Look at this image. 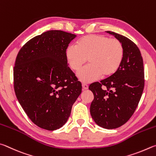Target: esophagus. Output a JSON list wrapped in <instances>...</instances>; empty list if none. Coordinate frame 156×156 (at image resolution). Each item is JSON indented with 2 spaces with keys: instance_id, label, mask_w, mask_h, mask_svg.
<instances>
[{
  "instance_id": "34e87169",
  "label": "esophagus",
  "mask_w": 156,
  "mask_h": 156,
  "mask_svg": "<svg viewBox=\"0 0 156 156\" xmlns=\"http://www.w3.org/2000/svg\"><path fill=\"white\" fill-rule=\"evenodd\" d=\"M88 89V86L87 84H82V90H86Z\"/></svg>"
}]
</instances>
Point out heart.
Masks as SVG:
<instances>
[{
	"mask_svg": "<svg viewBox=\"0 0 156 156\" xmlns=\"http://www.w3.org/2000/svg\"><path fill=\"white\" fill-rule=\"evenodd\" d=\"M124 55L122 43L116 39L101 35H86L70 45L66 56L70 68L77 71L88 59V66L77 73V77L83 83H91L101 76L113 75L121 64Z\"/></svg>",
	"mask_w": 156,
	"mask_h": 156,
	"instance_id": "b5f03b06",
	"label": "heart"
}]
</instances>
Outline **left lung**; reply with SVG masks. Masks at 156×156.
<instances>
[{"instance_id": "obj_1", "label": "left lung", "mask_w": 156, "mask_h": 156, "mask_svg": "<svg viewBox=\"0 0 156 156\" xmlns=\"http://www.w3.org/2000/svg\"><path fill=\"white\" fill-rule=\"evenodd\" d=\"M106 32L122 43L123 58L113 75L90 84L89 90L94 94L92 118L99 126L110 129L122 126L134 113L143 92L144 73L143 57L136 44L122 35Z\"/></svg>"}]
</instances>
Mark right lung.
<instances>
[{
    "label": "right lung",
    "instance_id": "right-lung-1",
    "mask_svg": "<svg viewBox=\"0 0 156 156\" xmlns=\"http://www.w3.org/2000/svg\"><path fill=\"white\" fill-rule=\"evenodd\" d=\"M76 36L59 30L48 31L28 41L16 57V97L31 121L42 129L62 127L81 93V83L68 66L66 56Z\"/></svg>",
    "mask_w": 156,
    "mask_h": 156
}]
</instances>
